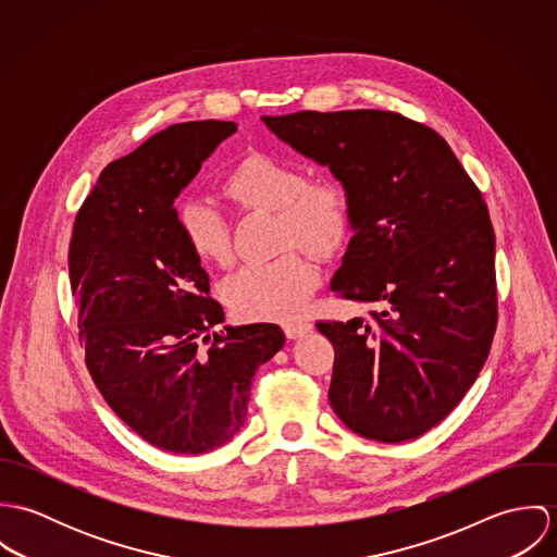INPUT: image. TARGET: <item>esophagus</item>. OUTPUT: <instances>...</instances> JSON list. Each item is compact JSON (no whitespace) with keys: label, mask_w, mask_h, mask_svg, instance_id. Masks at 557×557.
<instances>
[{"label":"esophagus","mask_w":557,"mask_h":557,"mask_svg":"<svg viewBox=\"0 0 557 557\" xmlns=\"http://www.w3.org/2000/svg\"><path fill=\"white\" fill-rule=\"evenodd\" d=\"M283 330H285L287 338H298V336L311 332L313 323L302 318L287 319V321H283Z\"/></svg>","instance_id":"obj_1"}]
</instances>
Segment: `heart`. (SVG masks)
<instances>
[{"instance_id":"heart-1","label":"heart","mask_w":557,"mask_h":557,"mask_svg":"<svg viewBox=\"0 0 557 557\" xmlns=\"http://www.w3.org/2000/svg\"><path fill=\"white\" fill-rule=\"evenodd\" d=\"M225 193L246 210L278 214V246H300L319 259L334 257L351 236L354 203L338 177L309 180L298 160L255 152L227 173ZM177 227L190 252L203 263L232 259V232L225 214L206 199H186L177 208ZM318 268L292 248L265 263H248L221 287L225 305L246 321L294 315L318 285Z\"/></svg>"}]
</instances>
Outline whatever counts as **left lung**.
Masks as SVG:
<instances>
[{"instance_id":"left-lung-1","label":"left lung","mask_w":557,"mask_h":557,"mask_svg":"<svg viewBox=\"0 0 557 557\" xmlns=\"http://www.w3.org/2000/svg\"><path fill=\"white\" fill-rule=\"evenodd\" d=\"M263 122L349 188L356 234L330 287L380 307L369 318L319 321L334 347L330 405L362 437H420L466 397L493 343L486 203L444 137L395 111H298Z\"/></svg>"}]
</instances>
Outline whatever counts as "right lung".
Returning a JSON list of instances; mask_svg holds the SVG:
<instances>
[{"label": "right lung", "instance_id": "1", "mask_svg": "<svg viewBox=\"0 0 557 557\" xmlns=\"http://www.w3.org/2000/svg\"><path fill=\"white\" fill-rule=\"evenodd\" d=\"M234 122L173 124L113 160L85 197L69 248L79 343L109 407L148 444L201 455L246 420L255 371L285 343L276 323L225 321L173 208Z\"/></svg>", "mask_w": 557, "mask_h": 557}]
</instances>
